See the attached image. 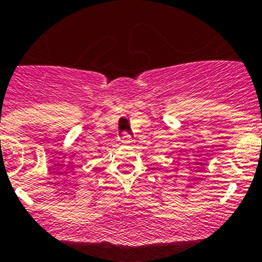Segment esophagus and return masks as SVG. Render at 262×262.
Instances as JSON below:
<instances>
[{
  "mask_svg": "<svg viewBox=\"0 0 262 262\" xmlns=\"http://www.w3.org/2000/svg\"><path fill=\"white\" fill-rule=\"evenodd\" d=\"M133 143H134V139L131 138L129 135L124 134V135L122 136V144H123V145H131Z\"/></svg>",
  "mask_w": 262,
  "mask_h": 262,
  "instance_id": "esophagus-1",
  "label": "esophagus"
}]
</instances>
